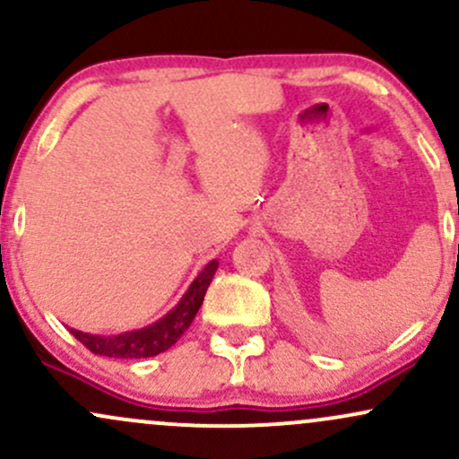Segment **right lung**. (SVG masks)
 <instances>
[{
    "label": "right lung",
    "mask_w": 459,
    "mask_h": 459,
    "mask_svg": "<svg viewBox=\"0 0 459 459\" xmlns=\"http://www.w3.org/2000/svg\"><path fill=\"white\" fill-rule=\"evenodd\" d=\"M218 270V261H212L198 278L189 284L187 293L181 298L166 317L157 321V324L142 328L135 332H125V334L114 336H94L86 334L71 328V334L92 354L108 356V358H149L157 356L161 351L170 350L172 345L181 339V334L192 325L194 317H196L200 304H203L204 293H207L209 282H212L213 273Z\"/></svg>",
    "instance_id": "add662e5"
}]
</instances>
